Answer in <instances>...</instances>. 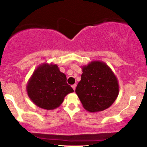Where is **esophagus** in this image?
<instances>
[{
	"label": "esophagus",
	"instance_id": "1",
	"mask_svg": "<svg viewBox=\"0 0 147 147\" xmlns=\"http://www.w3.org/2000/svg\"><path fill=\"white\" fill-rule=\"evenodd\" d=\"M76 86H77V84H73V85L72 86V88H73V90H75V88H76Z\"/></svg>",
	"mask_w": 147,
	"mask_h": 147
}]
</instances>
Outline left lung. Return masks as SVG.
Here are the masks:
<instances>
[{
	"mask_svg": "<svg viewBox=\"0 0 147 147\" xmlns=\"http://www.w3.org/2000/svg\"><path fill=\"white\" fill-rule=\"evenodd\" d=\"M82 68V79L75 92L83 107L90 113L110 107L119 90L118 80L113 70L101 61H92Z\"/></svg>",
	"mask_w": 147,
	"mask_h": 147,
	"instance_id": "1",
	"label": "left lung"
}]
</instances>
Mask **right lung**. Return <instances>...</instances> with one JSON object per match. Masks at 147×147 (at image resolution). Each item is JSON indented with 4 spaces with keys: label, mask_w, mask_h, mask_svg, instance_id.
Wrapping results in <instances>:
<instances>
[{
    "label": "right lung",
    "mask_w": 147,
    "mask_h": 147,
    "mask_svg": "<svg viewBox=\"0 0 147 147\" xmlns=\"http://www.w3.org/2000/svg\"><path fill=\"white\" fill-rule=\"evenodd\" d=\"M66 80V76L60 71L57 64L42 63L34 71L27 84L28 97L41 109H57L65 96L74 92Z\"/></svg>",
    "instance_id": "obj_1"
}]
</instances>
